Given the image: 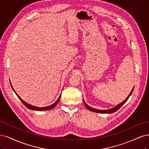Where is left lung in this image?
Wrapping results in <instances>:
<instances>
[{
    "label": "left lung",
    "instance_id": "obj_1",
    "mask_svg": "<svg viewBox=\"0 0 149 149\" xmlns=\"http://www.w3.org/2000/svg\"><path fill=\"white\" fill-rule=\"evenodd\" d=\"M134 87L132 88V91L131 92L130 94L129 95V96L126 98V99L125 100L123 101V102L122 103H119L118 105H117L116 107H114L113 108L109 109H108V110H99V109H97L93 108H92V107H90V106H88V105L87 104H86L84 100V104H85V107H87V108L88 109L90 110V111H93V112L99 113H114V112H115V111H116L117 110H118L120 108H121V107L123 106V105L124 103H125L127 102V100H128V98H129V97H130L131 95L132 94V92H133V90H134Z\"/></svg>",
    "mask_w": 149,
    "mask_h": 149
}]
</instances>
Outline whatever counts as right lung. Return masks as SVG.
I'll return each instance as SVG.
<instances>
[{
	"instance_id": "1",
	"label": "right lung",
	"mask_w": 149,
	"mask_h": 149,
	"mask_svg": "<svg viewBox=\"0 0 149 149\" xmlns=\"http://www.w3.org/2000/svg\"><path fill=\"white\" fill-rule=\"evenodd\" d=\"M10 85H11V87H12V89H13V90L14 91V92L15 93V94L17 95V97H18V98L20 99V100L21 101V102L23 103V104L25 105V106L26 107V108H28V109H31V110H36V111H44V110H49V109H52V108H54L56 106V104H57V103H58V102L59 101V100H60V98H61V96L59 97V98H58V100H57L56 102L54 103H53L52 104H51V105H50V106H49V107H43V108H39V107H34V106H32V105H31V104H29L28 103H26L25 102H24V101L23 100H22V98L19 97V96L17 94V93L15 92V91L14 90V89L13 88V87H12V84H10Z\"/></svg>"
}]
</instances>
